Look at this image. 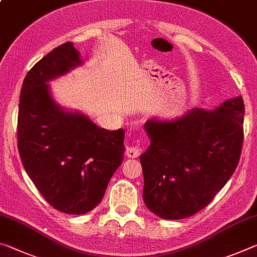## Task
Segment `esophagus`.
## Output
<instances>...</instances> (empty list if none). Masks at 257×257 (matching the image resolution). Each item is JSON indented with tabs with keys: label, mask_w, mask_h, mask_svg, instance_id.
Listing matches in <instances>:
<instances>
[{
	"label": "esophagus",
	"mask_w": 257,
	"mask_h": 257,
	"mask_svg": "<svg viewBox=\"0 0 257 257\" xmlns=\"http://www.w3.org/2000/svg\"><path fill=\"white\" fill-rule=\"evenodd\" d=\"M142 152V150L140 149V146H129L127 148V157L128 158H137L140 157V154Z\"/></svg>",
	"instance_id": "esophagus-1"
}]
</instances>
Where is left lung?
<instances>
[{"mask_svg": "<svg viewBox=\"0 0 257 257\" xmlns=\"http://www.w3.org/2000/svg\"><path fill=\"white\" fill-rule=\"evenodd\" d=\"M243 113L239 96L211 111L193 108L174 120L145 122L151 144L140 159L144 203L152 213L182 219L213 200L238 166Z\"/></svg>", "mask_w": 257, "mask_h": 257, "instance_id": "left-lung-1", "label": "left lung"}]
</instances>
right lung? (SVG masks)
I'll list each match as a JSON object with an SVG mask.
<instances>
[{
  "label": "right lung",
  "instance_id": "obj_1",
  "mask_svg": "<svg viewBox=\"0 0 257 257\" xmlns=\"http://www.w3.org/2000/svg\"><path fill=\"white\" fill-rule=\"evenodd\" d=\"M72 42L55 48L24 79L17 140L23 166L39 192L65 214L92 210L124 153V130L99 128L80 112L65 111L48 82L80 66Z\"/></svg>",
  "mask_w": 257,
  "mask_h": 257
}]
</instances>
